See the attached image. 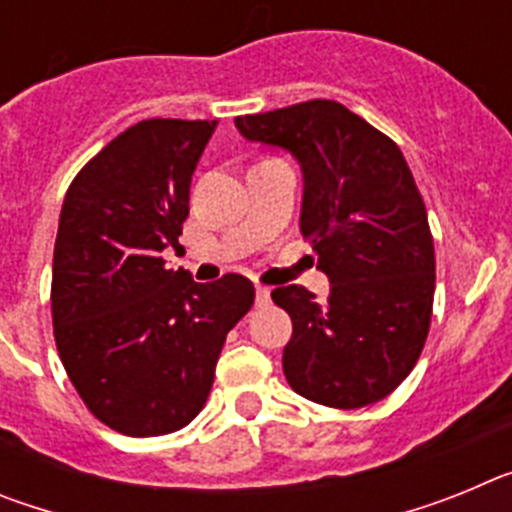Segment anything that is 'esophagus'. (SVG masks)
Wrapping results in <instances>:
<instances>
[{
	"instance_id": "esophagus-1",
	"label": "esophagus",
	"mask_w": 512,
	"mask_h": 512,
	"mask_svg": "<svg viewBox=\"0 0 512 512\" xmlns=\"http://www.w3.org/2000/svg\"><path fill=\"white\" fill-rule=\"evenodd\" d=\"M269 300H271V289L269 287H256V305H269Z\"/></svg>"
}]
</instances>
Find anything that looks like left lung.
I'll list each match as a JSON object with an SVG mask.
<instances>
[{"instance_id": "8db88e82", "label": "left lung", "mask_w": 512, "mask_h": 512, "mask_svg": "<svg viewBox=\"0 0 512 512\" xmlns=\"http://www.w3.org/2000/svg\"><path fill=\"white\" fill-rule=\"evenodd\" d=\"M235 128L300 161V230L330 279L323 302L300 284L271 292L292 318L289 387L338 410L384 400L420 359L436 289L425 202L400 146L333 99L235 117Z\"/></svg>"}]
</instances>
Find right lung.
<instances>
[{"label":"right lung","instance_id":"1","mask_svg":"<svg viewBox=\"0 0 512 512\" xmlns=\"http://www.w3.org/2000/svg\"><path fill=\"white\" fill-rule=\"evenodd\" d=\"M215 122L143 120L74 176L53 248L58 356L89 413L146 438L192 423L212 390L225 336L251 310L241 274L210 284L166 269L189 184Z\"/></svg>","mask_w":512,"mask_h":512}]
</instances>
